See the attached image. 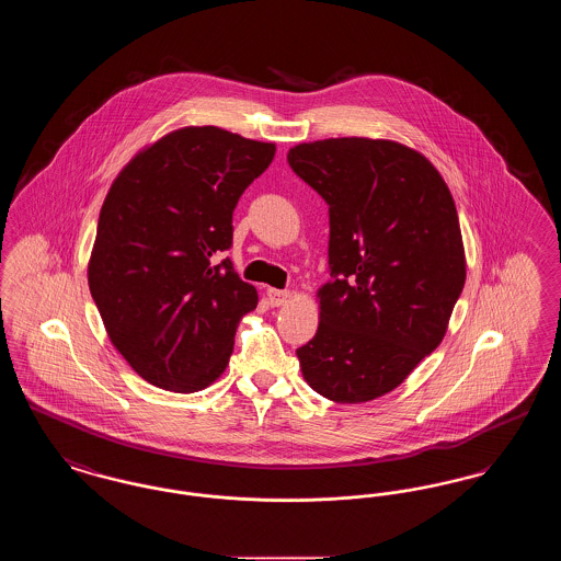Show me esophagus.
Masks as SVG:
<instances>
[{
  "mask_svg": "<svg viewBox=\"0 0 561 561\" xmlns=\"http://www.w3.org/2000/svg\"><path fill=\"white\" fill-rule=\"evenodd\" d=\"M268 305L271 307H282L290 300V293L288 290H275V288H268L267 290Z\"/></svg>",
  "mask_w": 561,
  "mask_h": 561,
  "instance_id": "esophagus-1",
  "label": "esophagus"
}]
</instances>
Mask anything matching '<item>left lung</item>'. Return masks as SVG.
<instances>
[{
    "instance_id": "8db88e82",
    "label": "left lung",
    "mask_w": 561,
    "mask_h": 561,
    "mask_svg": "<svg viewBox=\"0 0 561 561\" xmlns=\"http://www.w3.org/2000/svg\"><path fill=\"white\" fill-rule=\"evenodd\" d=\"M288 163L330 206V279L300 373L325 400H376L444 341L462 293L453 193L423 153L387 138L300 142Z\"/></svg>"
}]
</instances>
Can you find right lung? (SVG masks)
Listing matches in <instances>:
<instances>
[{"mask_svg": "<svg viewBox=\"0 0 561 561\" xmlns=\"http://www.w3.org/2000/svg\"><path fill=\"white\" fill-rule=\"evenodd\" d=\"M275 158L216 126H185L128 161L103 202L88 286L108 341L147 382L195 393L225 373L259 294L229 259L241 193Z\"/></svg>", "mask_w": 561, "mask_h": 561, "instance_id": "right-lung-1", "label": "right lung"}]
</instances>
